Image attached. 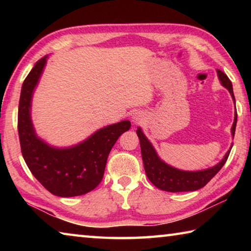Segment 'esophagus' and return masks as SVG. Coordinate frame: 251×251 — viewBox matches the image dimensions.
<instances>
[{
  "label": "esophagus",
  "mask_w": 251,
  "mask_h": 251,
  "mask_svg": "<svg viewBox=\"0 0 251 251\" xmlns=\"http://www.w3.org/2000/svg\"><path fill=\"white\" fill-rule=\"evenodd\" d=\"M131 121H133L134 124H141V123L144 121V115L141 112H135L131 115Z\"/></svg>",
  "instance_id": "obj_1"
}]
</instances>
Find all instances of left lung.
<instances>
[{"mask_svg":"<svg viewBox=\"0 0 251 251\" xmlns=\"http://www.w3.org/2000/svg\"><path fill=\"white\" fill-rule=\"evenodd\" d=\"M217 75L220 83H222L224 87H226L229 91L233 101H235V95H233L232 84L230 82V79H229L228 76L220 70H217ZM236 124L237 110L235 114V120H233V124L231 127L232 136H235ZM136 133H137L139 143H141L144 168H145L148 179H150L157 188L171 193L194 192V190L202 188V187L223 168L225 163H226L228 159V156L230 154L232 147L231 146L229 148V151L226 152V155H225L223 160H220L216 166L203 169V171L186 172L169 166L168 164L161 160L159 158V156L157 155L155 148L152 147L151 143L148 141L146 136L144 135L141 127H138Z\"/></svg>","mask_w":251,"mask_h":251,"instance_id":"obj_1","label":"left lung"}]
</instances>
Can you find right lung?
Wrapping results in <instances>:
<instances>
[{
	"mask_svg": "<svg viewBox=\"0 0 251 251\" xmlns=\"http://www.w3.org/2000/svg\"><path fill=\"white\" fill-rule=\"evenodd\" d=\"M46 59L48 56H44L36 62L21 90L18 115L21 151L33 176L50 194L59 197L80 196L103 179L109 151L118 137L130 128V122L106 126L72 147L56 148L42 141L33 127L31 106Z\"/></svg>",
	"mask_w": 251,
	"mask_h": 251,
	"instance_id": "right-lung-1",
	"label": "right lung"
}]
</instances>
